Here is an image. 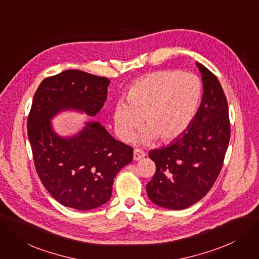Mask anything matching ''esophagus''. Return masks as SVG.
Masks as SVG:
<instances>
[{
  "mask_svg": "<svg viewBox=\"0 0 259 259\" xmlns=\"http://www.w3.org/2000/svg\"><path fill=\"white\" fill-rule=\"evenodd\" d=\"M144 156H146V153H144V151H142L140 149L134 150V160H139V159L143 158Z\"/></svg>",
  "mask_w": 259,
  "mask_h": 259,
  "instance_id": "esophagus-1",
  "label": "esophagus"
}]
</instances>
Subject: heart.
Wrapping results in <instances>:
<instances>
[{"label": "heart", "instance_id": "1", "mask_svg": "<svg viewBox=\"0 0 259 259\" xmlns=\"http://www.w3.org/2000/svg\"><path fill=\"white\" fill-rule=\"evenodd\" d=\"M202 82L198 76L180 70L153 72L136 81L113 109L118 137L130 141L140 127L138 137L149 143L158 137L163 142L179 138L192 122L200 106Z\"/></svg>", "mask_w": 259, "mask_h": 259}]
</instances>
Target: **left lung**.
<instances>
[{
    "instance_id": "obj_1",
    "label": "left lung",
    "mask_w": 259,
    "mask_h": 259,
    "mask_svg": "<svg viewBox=\"0 0 259 259\" xmlns=\"http://www.w3.org/2000/svg\"><path fill=\"white\" fill-rule=\"evenodd\" d=\"M198 66L203 97L182 135L167 147L149 152L156 172L147 184L149 199L160 207L181 210L199 202L218 179L231 137L229 105L218 78Z\"/></svg>"
}]
</instances>
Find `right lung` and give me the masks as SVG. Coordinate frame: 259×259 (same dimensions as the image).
<instances>
[{
	"instance_id": "obj_1",
	"label": "right lung",
	"mask_w": 259,
	"mask_h": 259,
	"mask_svg": "<svg viewBox=\"0 0 259 259\" xmlns=\"http://www.w3.org/2000/svg\"><path fill=\"white\" fill-rule=\"evenodd\" d=\"M110 80L80 70L45 78L37 88L27 118V135L38 177L53 198L67 207L89 210L111 196L117 173L133 160V148L116 140L98 122L77 135L61 138L52 117L77 109L95 117L107 98Z\"/></svg>"
}]
</instances>
